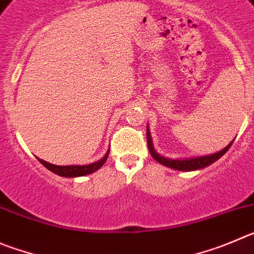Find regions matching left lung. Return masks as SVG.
I'll use <instances>...</instances> for the list:
<instances>
[{
    "label": "left lung",
    "mask_w": 254,
    "mask_h": 254,
    "mask_svg": "<svg viewBox=\"0 0 254 254\" xmlns=\"http://www.w3.org/2000/svg\"><path fill=\"white\" fill-rule=\"evenodd\" d=\"M233 141L228 144L227 147L224 148V149H221L220 152H216L214 153V154L201 155V157H191V158H184V159L166 158V157H163V155H161L159 153L155 152L154 147H153V141H152V136H150L149 127H147L148 149H149L153 158H154L157 162H159L161 164H163V166L170 167V168H173V170H177V171H196V170H201V168H205V167L210 166L211 163L218 161L221 155H224L228 152V149L230 148Z\"/></svg>",
    "instance_id": "8db88e82"
}]
</instances>
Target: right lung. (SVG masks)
Returning a JSON list of instances; mask_svg holds the SVG:
<instances>
[{
	"label": "right lung",
	"mask_w": 254,
	"mask_h": 254,
	"mask_svg": "<svg viewBox=\"0 0 254 254\" xmlns=\"http://www.w3.org/2000/svg\"><path fill=\"white\" fill-rule=\"evenodd\" d=\"M109 152H110V150H107L106 154H105L100 161L93 162V163L91 164H84V166H56V164L48 163V162L43 161V159L38 158V161L40 162L45 168H48V170L52 171V172L56 173V175L62 176V177H81V176H86L90 175V173L96 172L99 168H101V167L104 166L105 162H106Z\"/></svg>",
	"instance_id": "1"
}]
</instances>
